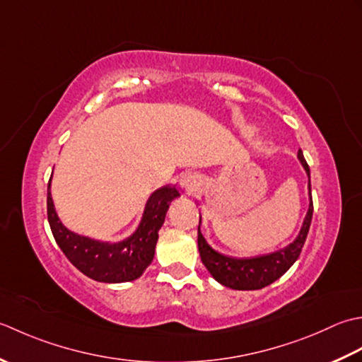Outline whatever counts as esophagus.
Returning <instances> with one entry per match:
<instances>
[{
	"label": "esophagus",
	"instance_id": "34e87169",
	"mask_svg": "<svg viewBox=\"0 0 362 362\" xmlns=\"http://www.w3.org/2000/svg\"><path fill=\"white\" fill-rule=\"evenodd\" d=\"M180 184H181V189L184 192L192 194V192H195L198 189V186H200V180H198V176L194 173H186V175H182Z\"/></svg>",
	"mask_w": 362,
	"mask_h": 362
}]
</instances>
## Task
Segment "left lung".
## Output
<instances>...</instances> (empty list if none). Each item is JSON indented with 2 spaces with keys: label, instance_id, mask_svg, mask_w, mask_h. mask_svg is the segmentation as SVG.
<instances>
[{
  "label": "left lung",
  "instance_id": "left-lung-1",
  "mask_svg": "<svg viewBox=\"0 0 362 362\" xmlns=\"http://www.w3.org/2000/svg\"><path fill=\"white\" fill-rule=\"evenodd\" d=\"M298 159L301 165L308 173V189H309V208L306 212L305 222L301 225V230L292 243L278 252L256 256V257H231L225 256L214 250L206 239L203 238L200 225H198V252L204 264V267L209 270L216 281L223 284L230 289L235 291H256L272 284L279 276H283L287 270L292 267V264L298 259L301 248L305 245L306 235L311 226L313 220V197H311V175H309V165L301 150L298 151ZM202 223V217H200Z\"/></svg>",
  "mask_w": 362,
  "mask_h": 362
}]
</instances>
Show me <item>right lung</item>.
Listing matches in <instances>:
<instances>
[{"instance_id": "right-lung-1", "label": "right lung", "mask_w": 362, "mask_h": 362, "mask_svg": "<svg viewBox=\"0 0 362 362\" xmlns=\"http://www.w3.org/2000/svg\"><path fill=\"white\" fill-rule=\"evenodd\" d=\"M176 197H180V192L175 186L154 190L145 204L137 230L128 239L110 243L79 235L65 228L56 214L48 184V222L59 248L86 276L100 283L134 281L153 261L158 231L164 225L168 206Z\"/></svg>"}]
</instances>
